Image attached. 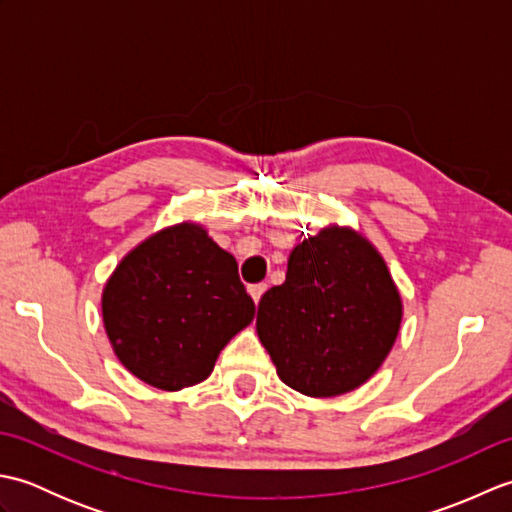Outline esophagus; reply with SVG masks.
<instances>
[{
  "label": "esophagus",
  "mask_w": 512,
  "mask_h": 512,
  "mask_svg": "<svg viewBox=\"0 0 512 512\" xmlns=\"http://www.w3.org/2000/svg\"><path fill=\"white\" fill-rule=\"evenodd\" d=\"M268 290V284H253V286H248V292H250V297H253V301L255 303H259V299L264 297V292Z\"/></svg>",
  "instance_id": "34e87169"
}]
</instances>
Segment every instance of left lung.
I'll list each match as a JSON object with an SVG mask.
<instances>
[{
	"label": "left lung",
	"instance_id": "1",
	"mask_svg": "<svg viewBox=\"0 0 512 512\" xmlns=\"http://www.w3.org/2000/svg\"><path fill=\"white\" fill-rule=\"evenodd\" d=\"M400 319L383 257L352 228L330 226L292 250L286 281L259 301L257 334L288 387L330 398L383 365Z\"/></svg>",
	"mask_w": 512,
	"mask_h": 512
}]
</instances>
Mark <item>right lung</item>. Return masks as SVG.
Here are the masks:
<instances>
[{
	"instance_id": "obj_1",
	"label": "right lung",
	"mask_w": 512,
	"mask_h": 512,
	"mask_svg": "<svg viewBox=\"0 0 512 512\" xmlns=\"http://www.w3.org/2000/svg\"><path fill=\"white\" fill-rule=\"evenodd\" d=\"M253 317L235 257L187 222L136 246L103 290V323L118 361L165 391L209 378L224 345Z\"/></svg>"
}]
</instances>
